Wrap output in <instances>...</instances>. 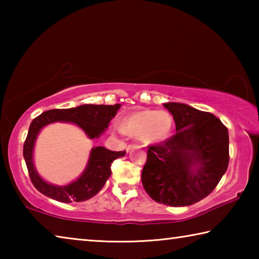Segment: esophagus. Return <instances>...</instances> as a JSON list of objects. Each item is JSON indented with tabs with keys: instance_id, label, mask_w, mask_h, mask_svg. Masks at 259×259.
<instances>
[{
	"instance_id": "obj_1",
	"label": "esophagus",
	"mask_w": 259,
	"mask_h": 259,
	"mask_svg": "<svg viewBox=\"0 0 259 259\" xmlns=\"http://www.w3.org/2000/svg\"><path fill=\"white\" fill-rule=\"evenodd\" d=\"M133 148H139V145H138V144H129V145L126 146V152L133 150Z\"/></svg>"
}]
</instances>
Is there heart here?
Returning <instances> with one entry per match:
<instances>
[{
    "instance_id": "b5f03b06",
    "label": "heart",
    "mask_w": 259,
    "mask_h": 259,
    "mask_svg": "<svg viewBox=\"0 0 259 259\" xmlns=\"http://www.w3.org/2000/svg\"><path fill=\"white\" fill-rule=\"evenodd\" d=\"M174 119L166 111L144 109L131 114L122 124L126 134L138 137L144 144H157L171 135Z\"/></svg>"
}]
</instances>
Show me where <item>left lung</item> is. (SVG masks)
<instances>
[{
  "mask_svg": "<svg viewBox=\"0 0 259 259\" xmlns=\"http://www.w3.org/2000/svg\"><path fill=\"white\" fill-rule=\"evenodd\" d=\"M164 107L172 114L177 133L147 146L142 183L156 202L185 207L208 196L226 172L229 131L209 112L179 103H166Z\"/></svg>",
  "mask_w": 259,
  "mask_h": 259,
  "instance_id": "1",
  "label": "left lung"
}]
</instances>
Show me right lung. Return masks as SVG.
Segmentation results:
<instances>
[{"mask_svg": "<svg viewBox=\"0 0 259 259\" xmlns=\"http://www.w3.org/2000/svg\"><path fill=\"white\" fill-rule=\"evenodd\" d=\"M120 107V104L81 105L78 107L67 109H50L35 117L29 125L23 151L30 182L33 183L34 187L42 194L65 203H71L73 201L82 202L97 194L111 176L112 162L117 157L123 156L125 151L114 152L103 146L95 147L90 153L84 172L77 181L66 186H55L43 181L34 168L33 148L35 139L43 126L57 121L72 122L84 130L89 138H97L107 128L109 121L115 116Z\"/></svg>", "mask_w": 259, "mask_h": 259, "instance_id": "add662e5", "label": "right lung"}]
</instances>
